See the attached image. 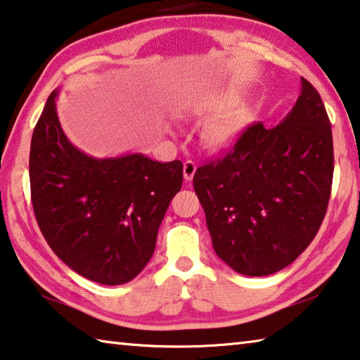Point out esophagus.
<instances>
[{
	"label": "esophagus",
	"mask_w": 360,
	"mask_h": 360,
	"mask_svg": "<svg viewBox=\"0 0 360 360\" xmlns=\"http://www.w3.org/2000/svg\"><path fill=\"white\" fill-rule=\"evenodd\" d=\"M195 172H197V165H195V163H193L192 160H186V162H184V179H186L187 182L192 181Z\"/></svg>",
	"instance_id": "1"
}]
</instances>
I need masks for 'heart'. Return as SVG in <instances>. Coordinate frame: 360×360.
Here are the masks:
<instances>
[{"mask_svg": "<svg viewBox=\"0 0 360 360\" xmlns=\"http://www.w3.org/2000/svg\"><path fill=\"white\" fill-rule=\"evenodd\" d=\"M233 96H219L216 100L205 101L202 111H216V109H224L231 105ZM249 120V112L246 108H235L231 111L222 114L221 117L208 122L202 130L203 143L211 149H219L224 146L230 144L233 139L240 135L241 130L245 129Z\"/></svg>", "mask_w": 360, "mask_h": 360, "instance_id": "heart-1", "label": "heart"}]
</instances>
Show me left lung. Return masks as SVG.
Returning a JSON list of instances; mask_svg holds the SVG:
<instances>
[{
    "mask_svg": "<svg viewBox=\"0 0 360 360\" xmlns=\"http://www.w3.org/2000/svg\"><path fill=\"white\" fill-rule=\"evenodd\" d=\"M332 178L330 120L318 90L302 77L283 122L249 125L230 152L195 172L193 188L219 257L241 275L266 276L313 241Z\"/></svg>",
    "mask_w": 360,
    "mask_h": 360,
    "instance_id": "left-lung-1",
    "label": "left lung"
}]
</instances>
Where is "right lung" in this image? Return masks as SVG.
I'll list each match as a JSON object with an SVG mask.
<instances>
[{
	"label": "right lung",
	"mask_w": 360,
	"mask_h": 360,
	"mask_svg": "<svg viewBox=\"0 0 360 360\" xmlns=\"http://www.w3.org/2000/svg\"><path fill=\"white\" fill-rule=\"evenodd\" d=\"M57 95H49L30 149L36 221L71 270L106 285L129 283L154 254L158 227L181 191L182 163L84 154L62 130Z\"/></svg>",
	"instance_id": "add662e5"
}]
</instances>
